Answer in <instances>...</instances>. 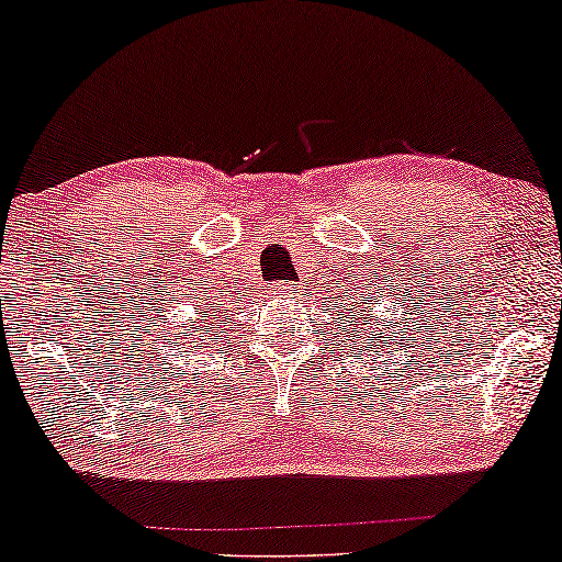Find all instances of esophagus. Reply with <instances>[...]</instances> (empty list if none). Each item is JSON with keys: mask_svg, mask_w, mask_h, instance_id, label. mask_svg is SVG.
<instances>
[{"mask_svg": "<svg viewBox=\"0 0 562 562\" xmlns=\"http://www.w3.org/2000/svg\"><path fill=\"white\" fill-rule=\"evenodd\" d=\"M270 289H273V294H279V296H289V294L294 292V286H292V283H286V281H279V283H273V286H270Z\"/></svg>", "mask_w": 562, "mask_h": 562, "instance_id": "obj_1", "label": "esophagus"}]
</instances>
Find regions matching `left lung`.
<instances>
[{"label": "left lung", "instance_id": "1", "mask_svg": "<svg viewBox=\"0 0 562 562\" xmlns=\"http://www.w3.org/2000/svg\"><path fill=\"white\" fill-rule=\"evenodd\" d=\"M364 325H367V321H364ZM357 336H359V330H357ZM370 344H375V346H378V344H380V334H378L375 338H370V336H367V349H370Z\"/></svg>", "mask_w": 562, "mask_h": 562}]
</instances>
